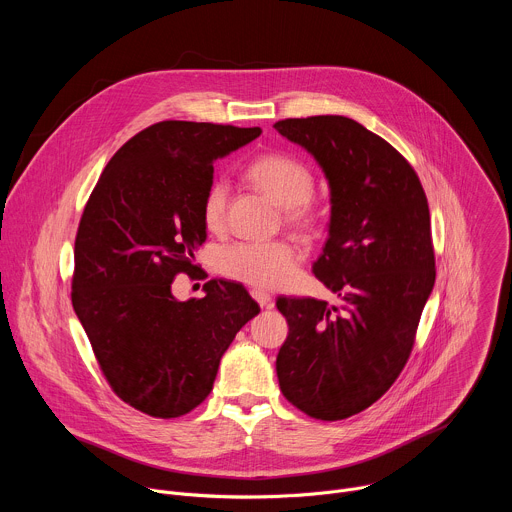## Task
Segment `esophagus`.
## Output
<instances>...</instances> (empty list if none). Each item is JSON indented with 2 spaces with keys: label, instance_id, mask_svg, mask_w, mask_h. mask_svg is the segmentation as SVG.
<instances>
[{
  "label": "esophagus",
  "instance_id": "esophagus-1",
  "mask_svg": "<svg viewBox=\"0 0 512 512\" xmlns=\"http://www.w3.org/2000/svg\"><path fill=\"white\" fill-rule=\"evenodd\" d=\"M251 296L253 300L261 306V308H271V296L263 289H251Z\"/></svg>",
  "mask_w": 512,
  "mask_h": 512
}]
</instances>
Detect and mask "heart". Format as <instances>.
<instances>
[{
    "mask_svg": "<svg viewBox=\"0 0 512 512\" xmlns=\"http://www.w3.org/2000/svg\"><path fill=\"white\" fill-rule=\"evenodd\" d=\"M249 180L283 206V221L289 227L310 231L320 221V210L312 198L316 178L308 164L287 154H263L247 170ZM229 186L225 180L208 184L200 214L210 231L225 225ZM218 271L245 285L275 289L296 273L298 251L287 241H243L218 253Z\"/></svg>",
    "mask_w": 512,
    "mask_h": 512,
    "instance_id": "obj_1",
    "label": "heart"
}]
</instances>
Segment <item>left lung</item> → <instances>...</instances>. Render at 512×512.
<instances>
[{"label":"left lung","mask_w":512,"mask_h":512,"mask_svg":"<svg viewBox=\"0 0 512 512\" xmlns=\"http://www.w3.org/2000/svg\"><path fill=\"white\" fill-rule=\"evenodd\" d=\"M322 166L330 235L314 275L342 298H277L289 334L277 354L283 397L322 421L356 415L401 375L435 283L429 206L413 166L389 141L342 115L273 125Z\"/></svg>","instance_id":"1"}]
</instances>
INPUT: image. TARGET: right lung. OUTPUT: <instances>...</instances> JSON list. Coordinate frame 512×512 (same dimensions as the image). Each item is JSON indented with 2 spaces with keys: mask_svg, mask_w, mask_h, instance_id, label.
Here are the masks:
<instances>
[{
  "mask_svg": "<svg viewBox=\"0 0 512 512\" xmlns=\"http://www.w3.org/2000/svg\"><path fill=\"white\" fill-rule=\"evenodd\" d=\"M259 127L160 121L109 160L75 239L72 308L111 391L129 407L172 419L198 407L237 332L259 314L241 283L210 279L206 296L178 302L206 241L200 214L214 162Z\"/></svg>",
  "mask_w": 512,
  "mask_h": 512,
  "instance_id": "add662e5",
  "label": "right lung"
}]
</instances>
